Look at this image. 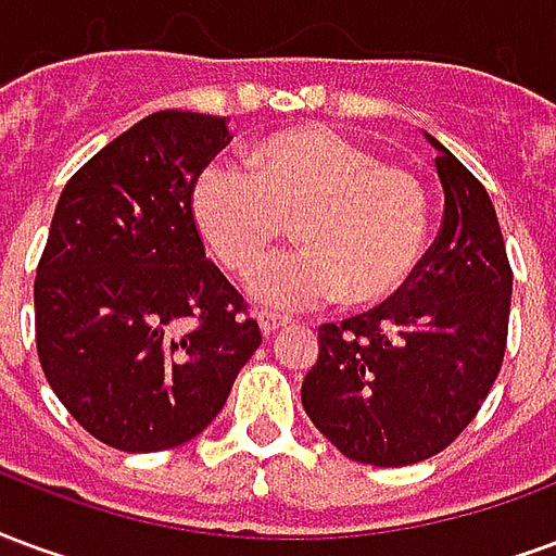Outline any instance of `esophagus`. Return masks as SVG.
I'll return each mask as SVG.
<instances>
[{"label": "esophagus", "instance_id": "obj_1", "mask_svg": "<svg viewBox=\"0 0 556 556\" xmlns=\"http://www.w3.org/2000/svg\"><path fill=\"white\" fill-rule=\"evenodd\" d=\"M257 323H261V331L269 338V334H275L278 328H283L290 319L281 317V314H273V311H257Z\"/></svg>", "mask_w": 556, "mask_h": 556}]
</instances>
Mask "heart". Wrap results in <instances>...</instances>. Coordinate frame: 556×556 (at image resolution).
Listing matches in <instances>:
<instances>
[{
  "label": "heart",
  "mask_w": 556,
  "mask_h": 556,
  "mask_svg": "<svg viewBox=\"0 0 556 556\" xmlns=\"http://www.w3.org/2000/svg\"><path fill=\"white\" fill-rule=\"evenodd\" d=\"M249 165L251 174H201L192 210L233 275H249L293 222L302 245L251 275L263 305L302 311L343 293L350 305H379L412 281L432 225L417 174L328 127L275 132L251 150Z\"/></svg>",
  "instance_id": "1"
}]
</instances>
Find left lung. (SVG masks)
I'll list each match as a JSON object with an SVG mask.
<instances>
[{
    "label": "left lung",
    "mask_w": 556,
    "mask_h": 556,
    "mask_svg": "<svg viewBox=\"0 0 556 556\" xmlns=\"http://www.w3.org/2000/svg\"><path fill=\"white\" fill-rule=\"evenodd\" d=\"M444 222L412 281L367 314L319 326L302 406L364 465L435 456L471 424L501 372L513 269L485 186L444 144Z\"/></svg>",
    "instance_id": "left-lung-1"
}]
</instances>
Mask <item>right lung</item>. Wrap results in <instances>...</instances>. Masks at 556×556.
<instances>
[{
    "label": "right lung",
    "instance_id": "add662e5",
    "mask_svg": "<svg viewBox=\"0 0 556 556\" xmlns=\"http://www.w3.org/2000/svg\"><path fill=\"white\" fill-rule=\"evenodd\" d=\"M230 139L225 117L153 112L59 198L35 278V343L55 396L109 447L194 439L261 346L192 210L198 177Z\"/></svg>",
    "mask_w": 556,
    "mask_h": 556
}]
</instances>
